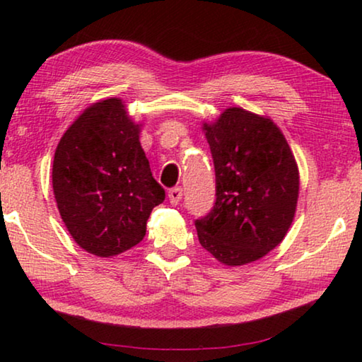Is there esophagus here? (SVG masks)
Returning a JSON list of instances; mask_svg holds the SVG:
<instances>
[{
	"label": "esophagus",
	"instance_id": "obj_1",
	"mask_svg": "<svg viewBox=\"0 0 362 362\" xmlns=\"http://www.w3.org/2000/svg\"><path fill=\"white\" fill-rule=\"evenodd\" d=\"M168 196H169L170 204H173V206H177V204L180 203V199H182V188H180V187H174V188H170Z\"/></svg>",
	"mask_w": 362,
	"mask_h": 362
}]
</instances>
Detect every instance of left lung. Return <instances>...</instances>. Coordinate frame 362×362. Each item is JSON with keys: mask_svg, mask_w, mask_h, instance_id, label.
I'll return each instance as SVG.
<instances>
[{"mask_svg": "<svg viewBox=\"0 0 362 362\" xmlns=\"http://www.w3.org/2000/svg\"><path fill=\"white\" fill-rule=\"evenodd\" d=\"M203 131L217 199L194 222L199 244L223 265H246L276 247L291 228L300 187L296 158L268 116L241 107L226 108Z\"/></svg>", "mask_w": 362, "mask_h": 362, "instance_id": "obj_1", "label": "left lung"}]
</instances>
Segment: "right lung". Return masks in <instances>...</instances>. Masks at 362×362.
<instances>
[{
	"label": "right lung",
	"instance_id": "right-lung-1",
	"mask_svg": "<svg viewBox=\"0 0 362 362\" xmlns=\"http://www.w3.org/2000/svg\"><path fill=\"white\" fill-rule=\"evenodd\" d=\"M139 134L124 102L110 97L86 108L57 145L54 196L66 230L89 254L113 257L139 244L166 196Z\"/></svg>",
	"mask_w": 362,
	"mask_h": 362
}]
</instances>
